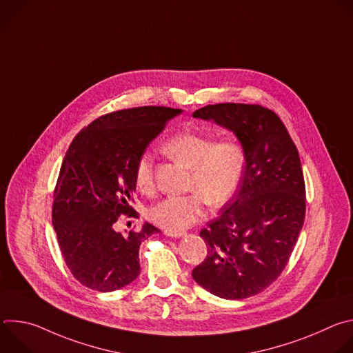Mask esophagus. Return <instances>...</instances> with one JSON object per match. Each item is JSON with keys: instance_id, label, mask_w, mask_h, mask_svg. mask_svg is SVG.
I'll use <instances>...</instances> for the list:
<instances>
[{"instance_id": "34e87169", "label": "esophagus", "mask_w": 353, "mask_h": 353, "mask_svg": "<svg viewBox=\"0 0 353 353\" xmlns=\"http://www.w3.org/2000/svg\"><path fill=\"white\" fill-rule=\"evenodd\" d=\"M166 236H170V237H180L184 234V230H172V229H166L163 232Z\"/></svg>"}]
</instances>
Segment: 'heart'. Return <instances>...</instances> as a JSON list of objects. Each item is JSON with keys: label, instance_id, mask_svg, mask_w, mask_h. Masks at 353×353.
<instances>
[{"label": "heart", "instance_id": "1", "mask_svg": "<svg viewBox=\"0 0 353 353\" xmlns=\"http://www.w3.org/2000/svg\"><path fill=\"white\" fill-rule=\"evenodd\" d=\"M165 149L173 159L191 169L188 188L192 191L165 196L150 205L146 215L157 225L172 230L185 229L205 216L208 203L222 207L237 192L247 162L240 141L185 131L172 137ZM134 180L141 192H155V161L150 152L139 155Z\"/></svg>", "mask_w": 353, "mask_h": 353}]
</instances>
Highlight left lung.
Wrapping results in <instances>:
<instances>
[{
    "label": "left lung",
    "mask_w": 353,
    "mask_h": 353,
    "mask_svg": "<svg viewBox=\"0 0 353 353\" xmlns=\"http://www.w3.org/2000/svg\"><path fill=\"white\" fill-rule=\"evenodd\" d=\"M194 117L232 130L247 162L234 196L199 232L208 251L192 278L223 299L259 294L285 270L305 223L306 185L297 148L282 120L260 105H208Z\"/></svg>",
    "instance_id": "obj_1"
}]
</instances>
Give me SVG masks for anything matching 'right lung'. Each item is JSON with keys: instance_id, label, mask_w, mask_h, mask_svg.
<instances>
[{"instance_id": "obj_1", "label": "right lung", "mask_w": 353, "mask_h": 353, "mask_svg": "<svg viewBox=\"0 0 353 353\" xmlns=\"http://www.w3.org/2000/svg\"><path fill=\"white\" fill-rule=\"evenodd\" d=\"M180 109L143 106L100 116L72 139L63 161L53 201V226L74 278L99 292L117 290L139 275V245L158 228L116 232L132 210L134 168Z\"/></svg>"}]
</instances>
